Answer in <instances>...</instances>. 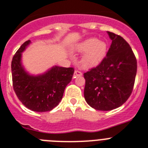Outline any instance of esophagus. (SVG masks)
I'll use <instances>...</instances> for the list:
<instances>
[{
  "instance_id": "esophagus-1",
  "label": "esophagus",
  "mask_w": 148,
  "mask_h": 148,
  "mask_svg": "<svg viewBox=\"0 0 148 148\" xmlns=\"http://www.w3.org/2000/svg\"><path fill=\"white\" fill-rule=\"evenodd\" d=\"M82 76V72H80V71L76 70L74 73V77H80Z\"/></svg>"
}]
</instances>
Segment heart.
Returning a JSON list of instances; mask_svg holds the SVG:
<instances>
[{"mask_svg":"<svg viewBox=\"0 0 148 148\" xmlns=\"http://www.w3.org/2000/svg\"><path fill=\"white\" fill-rule=\"evenodd\" d=\"M77 51L84 52L81 58V64L84 68H93L98 65L104 59L107 53V43L105 41H99L96 38H89L76 47Z\"/></svg>","mask_w":148,"mask_h":148,"instance_id":"obj_1","label":"heart"}]
</instances>
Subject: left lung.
Instances as JSON below:
<instances>
[{
    "label": "left lung",
    "instance_id": "obj_1",
    "mask_svg": "<svg viewBox=\"0 0 148 148\" xmlns=\"http://www.w3.org/2000/svg\"><path fill=\"white\" fill-rule=\"evenodd\" d=\"M112 44L106 57L96 68L84 74V98L97 110L119 107L129 98L137 73V60L132 48L122 36L107 32Z\"/></svg>",
    "mask_w": 148,
    "mask_h": 148
}]
</instances>
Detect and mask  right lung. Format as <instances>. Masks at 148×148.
Masks as SVG:
<instances>
[{"instance_id": "right-lung-1", "label": "right lung", "mask_w": 148, "mask_h": 148, "mask_svg": "<svg viewBox=\"0 0 148 148\" xmlns=\"http://www.w3.org/2000/svg\"><path fill=\"white\" fill-rule=\"evenodd\" d=\"M25 42L13 57V86L18 99L32 111H51L61 102L66 86L71 81L74 69L54 66L42 74L31 75L22 65V52L30 44Z\"/></svg>"}]
</instances>
